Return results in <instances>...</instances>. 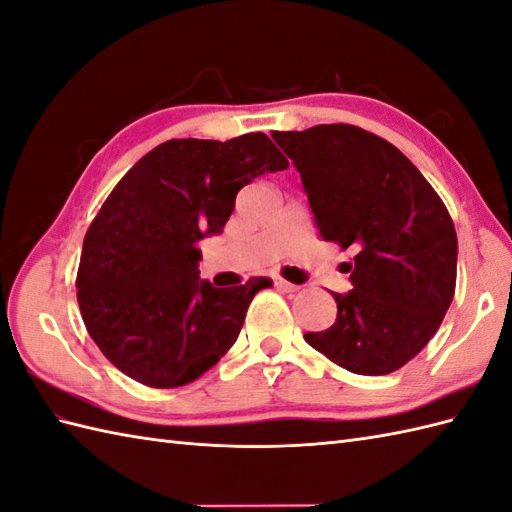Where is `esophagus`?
<instances>
[{"mask_svg":"<svg viewBox=\"0 0 512 512\" xmlns=\"http://www.w3.org/2000/svg\"><path fill=\"white\" fill-rule=\"evenodd\" d=\"M275 285H277V288H279L281 292H296V290H299V285H294V283L285 281V279H277Z\"/></svg>","mask_w":512,"mask_h":512,"instance_id":"esophagus-1","label":"esophagus"}]
</instances>
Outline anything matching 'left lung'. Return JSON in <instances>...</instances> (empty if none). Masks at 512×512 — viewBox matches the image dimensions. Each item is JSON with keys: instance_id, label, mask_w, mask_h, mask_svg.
Masks as SVG:
<instances>
[{"instance_id": "1", "label": "left lung", "mask_w": 512, "mask_h": 512, "mask_svg": "<svg viewBox=\"0 0 512 512\" xmlns=\"http://www.w3.org/2000/svg\"><path fill=\"white\" fill-rule=\"evenodd\" d=\"M299 170L320 237L355 253L336 323L305 342L358 375H388L441 327L456 290L458 237L412 161L351 124L272 133Z\"/></svg>"}]
</instances>
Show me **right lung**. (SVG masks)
I'll return each instance as SVG.
<instances>
[{
  "label": "right lung",
  "mask_w": 512,
  "mask_h": 512,
  "mask_svg": "<svg viewBox=\"0 0 512 512\" xmlns=\"http://www.w3.org/2000/svg\"><path fill=\"white\" fill-rule=\"evenodd\" d=\"M288 168L264 133L229 141L170 139L115 185L82 242L78 305L113 366L150 388L194 382L240 336L253 296L200 279L198 242L220 235L253 178Z\"/></svg>",
  "instance_id": "1"
}]
</instances>
